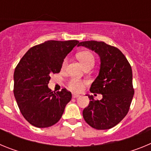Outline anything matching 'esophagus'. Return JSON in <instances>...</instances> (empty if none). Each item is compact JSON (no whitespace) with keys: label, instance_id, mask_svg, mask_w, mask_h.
Listing matches in <instances>:
<instances>
[{"label":"esophagus","instance_id":"34e87169","mask_svg":"<svg viewBox=\"0 0 151 151\" xmlns=\"http://www.w3.org/2000/svg\"><path fill=\"white\" fill-rule=\"evenodd\" d=\"M79 94H73V98H77V97H79Z\"/></svg>","mask_w":151,"mask_h":151}]
</instances>
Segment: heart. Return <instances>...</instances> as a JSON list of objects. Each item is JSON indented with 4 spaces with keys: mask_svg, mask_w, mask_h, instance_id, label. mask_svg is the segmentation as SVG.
Listing matches in <instances>:
<instances>
[{
    "mask_svg": "<svg viewBox=\"0 0 151 151\" xmlns=\"http://www.w3.org/2000/svg\"><path fill=\"white\" fill-rule=\"evenodd\" d=\"M78 60L84 66V67L88 66V65H94L95 63V57L94 54L89 50H83V51L79 52L77 54ZM67 65V59H64L63 62L62 66L63 68H65ZM85 85V82L83 80L80 78H76V77H73L68 81L67 85L69 89L74 91H82Z\"/></svg>",
    "mask_w": 151,
    "mask_h": 151,
    "instance_id": "b5f03b06",
    "label": "heart"
}]
</instances>
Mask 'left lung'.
Wrapping results in <instances>:
<instances>
[{"mask_svg": "<svg viewBox=\"0 0 151 151\" xmlns=\"http://www.w3.org/2000/svg\"><path fill=\"white\" fill-rule=\"evenodd\" d=\"M78 46L94 50L101 58L99 75L90 91L101 94L103 98L94 100L88 95L90 102L82 113L84 119L94 129H111L127 115L134 96L130 63L120 50L104 41H82Z\"/></svg>", "mask_w": 151, "mask_h": 151, "instance_id": "1", "label": "left lung"}]
</instances>
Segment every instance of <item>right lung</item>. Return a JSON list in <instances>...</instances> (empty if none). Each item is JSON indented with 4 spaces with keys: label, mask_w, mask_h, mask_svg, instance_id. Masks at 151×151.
Here are the masks:
<instances>
[{
    "label": "right lung",
    "mask_w": 151,
    "mask_h": 151,
    "mask_svg": "<svg viewBox=\"0 0 151 151\" xmlns=\"http://www.w3.org/2000/svg\"><path fill=\"white\" fill-rule=\"evenodd\" d=\"M79 41H47L31 47L13 74V94L22 115L38 128H47L60 119L71 92L55 93L47 87L50 75L60 72L64 58Z\"/></svg>",
    "instance_id": "add662e5"
}]
</instances>
